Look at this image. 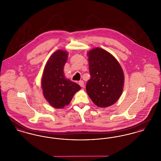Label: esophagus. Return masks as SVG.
<instances>
[{"label": "esophagus", "instance_id": "esophagus-1", "mask_svg": "<svg viewBox=\"0 0 161 161\" xmlns=\"http://www.w3.org/2000/svg\"><path fill=\"white\" fill-rule=\"evenodd\" d=\"M78 84L79 85L81 86V87H83L84 86V81H83V80H80V81H79V83H78Z\"/></svg>", "mask_w": 161, "mask_h": 161}]
</instances>
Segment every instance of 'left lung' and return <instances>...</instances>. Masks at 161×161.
I'll use <instances>...</instances> for the list:
<instances>
[{"label": "left lung", "mask_w": 161, "mask_h": 161, "mask_svg": "<svg viewBox=\"0 0 161 161\" xmlns=\"http://www.w3.org/2000/svg\"><path fill=\"white\" fill-rule=\"evenodd\" d=\"M87 55L91 76L86 84L87 93L98 107H109L122 95L123 69L115 57L104 49L93 48Z\"/></svg>", "instance_id": "8db88e82"}]
</instances>
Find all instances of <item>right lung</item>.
Segmentation results:
<instances>
[{"label": "right lung", "instance_id": "add662e5", "mask_svg": "<svg viewBox=\"0 0 161 161\" xmlns=\"http://www.w3.org/2000/svg\"><path fill=\"white\" fill-rule=\"evenodd\" d=\"M68 57V51L57 50L47 61L42 74L41 86L43 96L55 108L68 106L75 93L81 89L80 85L64 76L63 70Z\"/></svg>", "mask_w": 161, "mask_h": 161}]
</instances>
